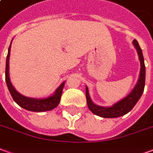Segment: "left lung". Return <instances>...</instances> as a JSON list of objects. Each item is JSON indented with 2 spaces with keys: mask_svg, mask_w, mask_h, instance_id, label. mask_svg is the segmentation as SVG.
Here are the masks:
<instances>
[{
  "mask_svg": "<svg viewBox=\"0 0 153 153\" xmlns=\"http://www.w3.org/2000/svg\"><path fill=\"white\" fill-rule=\"evenodd\" d=\"M133 44L137 50L139 60H140V65H141V69H140V74L138 78V83L135 85L134 89L128 96L125 97L120 101H119L111 106L105 107V106H97L96 104L92 102L91 97L88 93V88L86 87V99L88 106L89 110L95 115L103 117V118H116L120 117L122 115L127 114L129 112L133 107L135 106V104L138 102L139 98L141 97L142 94L143 93L145 86V65L144 59L142 52V49L139 47L137 40L133 41Z\"/></svg>",
  "mask_w": 153,
  "mask_h": 153,
  "instance_id": "1",
  "label": "left lung"
}]
</instances>
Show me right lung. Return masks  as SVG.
I'll return each mask as SVG.
<instances>
[{"mask_svg":"<svg viewBox=\"0 0 153 153\" xmlns=\"http://www.w3.org/2000/svg\"><path fill=\"white\" fill-rule=\"evenodd\" d=\"M10 47L11 43L9 47L8 54L6 57V65H5V82L8 87V89L11 94L13 99L15 102L18 104L19 106H21L22 108L31 111L35 112H42L46 111H51L56 107L60 101V97L62 94L65 82L60 84V86L57 88L56 92L53 95L42 98V99H36V98H31L28 97L23 96L22 94L16 91L15 88L12 85L11 82L10 80V75H9V60H10Z\"/></svg>","mask_w":153,"mask_h":153,"instance_id":"obj_1","label":"right lung"}]
</instances>
